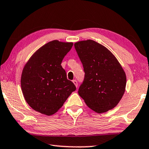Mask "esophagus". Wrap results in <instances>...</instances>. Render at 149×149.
Wrapping results in <instances>:
<instances>
[{
  "instance_id": "34e87169",
  "label": "esophagus",
  "mask_w": 149,
  "mask_h": 149,
  "mask_svg": "<svg viewBox=\"0 0 149 149\" xmlns=\"http://www.w3.org/2000/svg\"><path fill=\"white\" fill-rule=\"evenodd\" d=\"M72 82L74 83V85L76 86V87L77 88V87H78V82L77 81V80H72Z\"/></svg>"
}]
</instances>
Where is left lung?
<instances>
[{"label": "left lung", "instance_id": "1", "mask_svg": "<svg viewBox=\"0 0 149 149\" xmlns=\"http://www.w3.org/2000/svg\"><path fill=\"white\" fill-rule=\"evenodd\" d=\"M74 48L85 72L79 95L96 113L115 107L126 85V74L118 60L107 48L92 40L78 42Z\"/></svg>", "mask_w": 149, "mask_h": 149}]
</instances>
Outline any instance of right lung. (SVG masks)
Returning a JSON list of instances; mask_svg holds the SVG:
<instances>
[{"label": "right lung", "mask_w": 149, "mask_h": 149, "mask_svg": "<svg viewBox=\"0 0 149 149\" xmlns=\"http://www.w3.org/2000/svg\"><path fill=\"white\" fill-rule=\"evenodd\" d=\"M72 45V42H49L39 48L23 68L22 92L25 101L35 111L52 115L76 90L61 65Z\"/></svg>", "instance_id": "obj_1"}]
</instances>
